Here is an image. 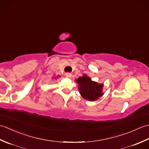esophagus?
Masks as SVG:
<instances>
[{
    "label": "esophagus",
    "mask_w": 149,
    "mask_h": 149,
    "mask_svg": "<svg viewBox=\"0 0 149 149\" xmlns=\"http://www.w3.org/2000/svg\"><path fill=\"white\" fill-rule=\"evenodd\" d=\"M65 76H66V77H67V78H70L72 77V74H71V73H68V72L66 73Z\"/></svg>",
    "instance_id": "34e87169"
}]
</instances>
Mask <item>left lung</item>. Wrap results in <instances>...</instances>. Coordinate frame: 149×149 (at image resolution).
Returning a JSON list of instances; mask_svg holds the SVG:
<instances>
[{"label": "left lung", "instance_id": "left-lung-1", "mask_svg": "<svg viewBox=\"0 0 149 149\" xmlns=\"http://www.w3.org/2000/svg\"><path fill=\"white\" fill-rule=\"evenodd\" d=\"M75 81L79 84L78 89L81 95L85 100L93 102L104 95L102 91L104 84L92 81L86 74H83V76L79 77Z\"/></svg>", "mask_w": 149, "mask_h": 149}]
</instances>
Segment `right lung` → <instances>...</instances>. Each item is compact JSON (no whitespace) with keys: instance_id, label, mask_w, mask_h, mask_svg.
<instances>
[{"instance_id":"obj_1","label":"right lung","mask_w":149,"mask_h":149,"mask_svg":"<svg viewBox=\"0 0 149 149\" xmlns=\"http://www.w3.org/2000/svg\"><path fill=\"white\" fill-rule=\"evenodd\" d=\"M58 77H60V76H59V75H58V76H56V77H54V79H58Z\"/></svg>"}]
</instances>
